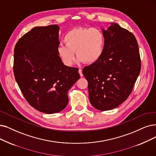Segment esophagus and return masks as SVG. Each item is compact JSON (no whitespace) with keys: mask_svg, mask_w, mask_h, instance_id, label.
Wrapping results in <instances>:
<instances>
[{"mask_svg":"<svg viewBox=\"0 0 156 156\" xmlns=\"http://www.w3.org/2000/svg\"><path fill=\"white\" fill-rule=\"evenodd\" d=\"M79 74H80V77H83V72H82V70H81V69H79Z\"/></svg>","mask_w":156,"mask_h":156,"instance_id":"obj_1","label":"esophagus"}]
</instances>
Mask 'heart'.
<instances>
[{
	"label": "heart",
	"mask_w": 156,
	"mask_h": 156,
	"mask_svg": "<svg viewBox=\"0 0 156 156\" xmlns=\"http://www.w3.org/2000/svg\"><path fill=\"white\" fill-rule=\"evenodd\" d=\"M65 45H59L58 54L66 66H72L76 61L80 63H95L103 53L105 38L102 31L96 27H76L65 34Z\"/></svg>",
	"instance_id": "b5f03b06"
}]
</instances>
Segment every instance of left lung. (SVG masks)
<instances>
[{
	"label": "left lung",
	"mask_w": 156,
	"mask_h": 156,
	"mask_svg": "<svg viewBox=\"0 0 156 156\" xmlns=\"http://www.w3.org/2000/svg\"><path fill=\"white\" fill-rule=\"evenodd\" d=\"M105 44L101 57L85 66L83 73L88 82L91 104L100 111L113 109L131 93L141 70L135 36L116 23L102 29Z\"/></svg>",
	"instance_id": "1"
}]
</instances>
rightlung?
Wrapping results in <instances>:
<instances>
[{
	"label": "right lung",
	"instance_id": "obj_1",
	"mask_svg": "<svg viewBox=\"0 0 156 156\" xmlns=\"http://www.w3.org/2000/svg\"><path fill=\"white\" fill-rule=\"evenodd\" d=\"M59 27H35L14 50L16 81L29 104L47 114L63 111L68 91L80 78L77 68L65 65L58 54Z\"/></svg>",
	"mask_w": 156,
	"mask_h": 156
}]
</instances>
